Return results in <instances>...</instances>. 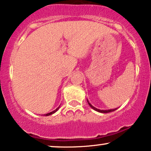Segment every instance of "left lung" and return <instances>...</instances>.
Listing matches in <instances>:
<instances>
[{"label": "left lung", "instance_id": "1", "mask_svg": "<svg viewBox=\"0 0 151 151\" xmlns=\"http://www.w3.org/2000/svg\"><path fill=\"white\" fill-rule=\"evenodd\" d=\"M87 102H88V105H89V106L91 107V108H93V110H96V111H98V112H102V113H108V112H113V111H115V110H117V108H115V109H111V110H99V109H97V108H96L95 107H93V105H92L89 102H88V100H87Z\"/></svg>", "mask_w": 151, "mask_h": 151}]
</instances>
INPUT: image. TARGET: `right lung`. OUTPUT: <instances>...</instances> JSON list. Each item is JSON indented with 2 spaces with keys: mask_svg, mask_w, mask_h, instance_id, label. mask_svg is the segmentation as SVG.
Listing matches in <instances>:
<instances>
[{
  "mask_svg": "<svg viewBox=\"0 0 151 151\" xmlns=\"http://www.w3.org/2000/svg\"><path fill=\"white\" fill-rule=\"evenodd\" d=\"M60 106H59V107H58V108H56L55 110H53V111H52V112H49V113H47V114H45V115H45V116H48V115H52V114L55 113V112L56 111H58V109H59V108H60Z\"/></svg>",
  "mask_w": 151,
  "mask_h": 151,
  "instance_id": "1",
  "label": "right lung"
}]
</instances>
